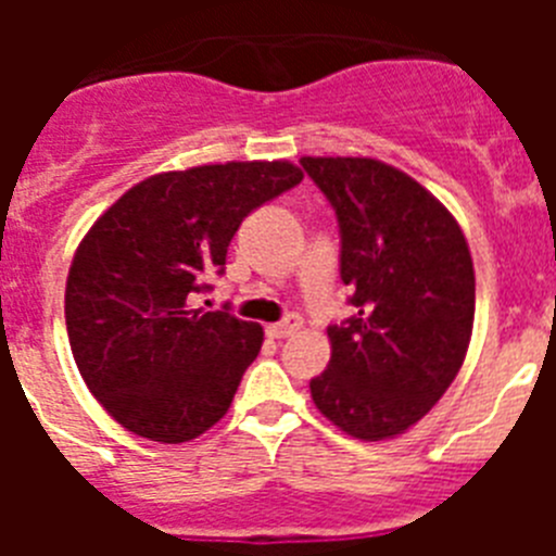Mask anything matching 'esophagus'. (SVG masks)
Here are the masks:
<instances>
[{
    "label": "esophagus",
    "instance_id": "1",
    "mask_svg": "<svg viewBox=\"0 0 556 556\" xmlns=\"http://www.w3.org/2000/svg\"><path fill=\"white\" fill-rule=\"evenodd\" d=\"M298 328H301V317H298V314H287L281 323H273V326H267V337L287 339V337H292Z\"/></svg>",
    "mask_w": 556,
    "mask_h": 556
}]
</instances>
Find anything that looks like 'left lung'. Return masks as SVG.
<instances>
[{
	"label": "left lung",
	"instance_id": "obj_1",
	"mask_svg": "<svg viewBox=\"0 0 556 556\" xmlns=\"http://www.w3.org/2000/svg\"><path fill=\"white\" fill-rule=\"evenodd\" d=\"M339 225V278L356 312L328 326L317 409L358 440L415 426L459 372L476 278L459 225L409 175L372 159H301Z\"/></svg>",
	"mask_w": 556,
	"mask_h": 556
}]
</instances>
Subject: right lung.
Listing matches in <instances>:
<instances>
[{"label":"right lung","mask_w":556,"mask_h":556,"mask_svg":"<svg viewBox=\"0 0 556 556\" xmlns=\"http://www.w3.org/2000/svg\"><path fill=\"white\" fill-rule=\"evenodd\" d=\"M301 180L287 161L164 172L88 230L68 269L66 331L83 381L116 424L186 443L228 412L264 331L189 298L225 273L242 219Z\"/></svg>","instance_id":"obj_1"}]
</instances>
